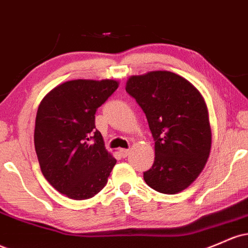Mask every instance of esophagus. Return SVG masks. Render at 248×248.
Listing matches in <instances>:
<instances>
[{
	"instance_id": "esophagus-1",
	"label": "esophagus",
	"mask_w": 248,
	"mask_h": 248,
	"mask_svg": "<svg viewBox=\"0 0 248 248\" xmlns=\"http://www.w3.org/2000/svg\"><path fill=\"white\" fill-rule=\"evenodd\" d=\"M120 154H121L122 157H126L127 155L129 154V149H124V148L120 149Z\"/></svg>"
}]
</instances>
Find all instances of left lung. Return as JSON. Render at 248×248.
<instances>
[{"mask_svg": "<svg viewBox=\"0 0 248 248\" xmlns=\"http://www.w3.org/2000/svg\"><path fill=\"white\" fill-rule=\"evenodd\" d=\"M126 92L137 100L155 141V159L143 179L164 194L186 189L209 156L212 132L200 92L175 73L155 70L130 76Z\"/></svg>", "mask_w": 248, "mask_h": 248, "instance_id": "1", "label": "left lung"}]
</instances>
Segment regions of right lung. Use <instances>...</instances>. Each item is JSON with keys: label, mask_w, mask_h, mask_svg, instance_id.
I'll use <instances>...</instances> for the list:
<instances>
[{"label": "right lung", "mask_w": 248, "mask_h": 248, "mask_svg": "<svg viewBox=\"0 0 248 248\" xmlns=\"http://www.w3.org/2000/svg\"><path fill=\"white\" fill-rule=\"evenodd\" d=\"M118 87L115 80L67 81L40 103L34 143L41 172L69 199L93 198L116 164L95 128V113Z\"/></svg>", "instance_id": "obj_1"}]
</instances>
